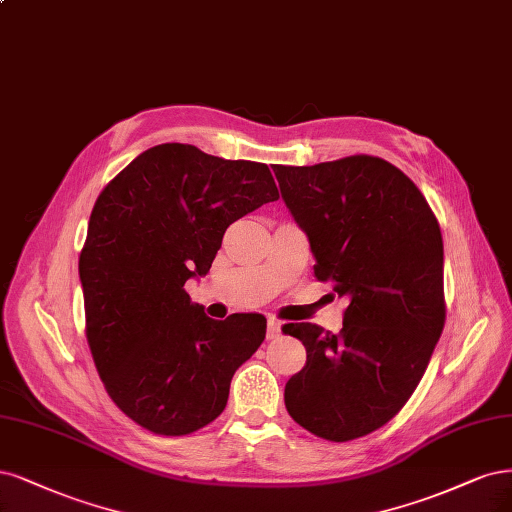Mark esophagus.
Masks as SVG:
<instances>
[{"label": "esophagus", "instance_id": "1", "mask_svg": "<svg viewBox=\"0 0 512 512\" xmlns=\"http://www.w3.org/2000/svg\"><path fill=\"white\" fill-rule=\"evenodd\" d=\"M281 334V322L275 320V317H269V326H267V339H277Z\"/></svg>", "mask_w": 512, "mask_h": 512}]
</instances>
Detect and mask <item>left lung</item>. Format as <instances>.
I'll return each mask as SVG.
<instances>
[{
  "instance_id": "obj_1",
  "label": "left lung",
  "mask_w": 512,
  "mask_h": 512,
  "mask_svg": "<svg viewBox=\"0 0 512 512\" xmlns=\"http://www.w3.org/2000/svg\"><path fill=\"white\" fill-rule=\"evenodd\" d=\"M273 171L315 277L349 301L339 334L281 328L307 349L286 409L311 434L345 443L385 426L426 373L445 326L443 235L419 188L383 158Z\"/></svg>"
}]
</instances>
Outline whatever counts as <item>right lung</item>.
I'll return each mask as SVG.
<instances>
[{
	"label": "right lung",
	"instance_id": "obj_1",
	"mask_svg": "<svg viewBox=\"0 0 512 512\" xmlns=\"http://www.w3.org/2000/svg\"><path fill=\"white\" fill-rule=\"evenodd\" d=\"M277 199L264 163L190 144L142 152L101 190L78 262L86 339L105 390L135 424L184 436L224 411L267 320H211L184 284L209 273L228 226Z\"/></svg>",
	"mask_w": 512,
	"mask_h": 512
}]
</instances>
